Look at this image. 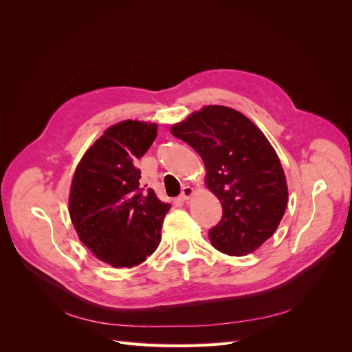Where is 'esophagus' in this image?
Listing matches in <instances>:
<instances>
[{"mask_svg": "<svg viewBox=\"0 0 352 352\" xmlns=\"http://www.w3.org/2000/svg\"><path fill=\"white\" fill-rule=\"evenodd\" d=\"M194 192H195L194 188H192V186H189V185H186V186H184V188H182V194H180L179 199H182V201H188V199L192 198Z\"/></svg>", "mask_w": 352, "mask_h": 352, "instance_id": "34e87169", "label": "esophagus"}]
</instances>
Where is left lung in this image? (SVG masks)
<instances>
[{
    "instance_id": "1",
    "label": "left lung",
    "mask_w": 352,
    "mask_h": 352,
    "mask_svg": "<svg viewBox=\"0 0 352 352\" xmlns=\"http://www.w3.org/2000/svg\"><path fill=\"white\" fill-rule=\"evenodd\" d=\"M206 166V185L223 207L211 245L232 257L258 250L273 236L287 204L286 176L264 133L247 116L225 105H206L170 129Z\"/></svg>"
}]
</instances>
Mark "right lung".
Masks as SVG:
<instances>
[{"mask_svg": "<svg viewBox=\"0 0 352 352\" xmlns=\"http://www.w3.org/2000/svg\"><path fill=\"white\" fill-rule=\"evenodd\" d=\"M157 123L123 120L105 129L72 177L69 214L80 242L113 267H133L157 250L168 202L140 188L135 167L157 138Z\"/></svg>", "mask_w": 352, "mask_h": 352, "instance_id": "1", "label": "right lung"}]
</instances>
